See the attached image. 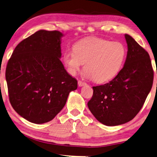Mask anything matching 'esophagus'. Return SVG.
<instances>
[{
	"label": "esophagus",
	"mask_w": 157,
	"mask_h": 157,
	"mask_svg": "<svg viewBox=\"0 0 157 157\" xmlns=\"http://www.w3.org/2000/svg\"><path fill=\"white\" fill-rule=\"evenodd\" d=\"M86 84V83H85V82H83V81H78V85L79 87H81V86H85Z\"/></svg>",
	"instance_id": "obj_1"
}]
</instances>
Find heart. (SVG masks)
<instances>
[{
  "instance_id": "obj_1",
  "label": "heart",
  "mask_w": 157,
  "mask_h": 157,
  "mask_svg": "<svg viewBox=\"0 0 157 157\" xmlns=\"http://www.w3.org/2000/svg\"><path fill=\"white\" fill-rule=\"evenodd\" d=\"M74 51L65 52L64 63L71 74H76L84 64L85 75L98 83L109 81L119 74L126 56L121 42L90 38L77 42Z\"/></svg>"
}]
</instances>
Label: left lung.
<instances>
[{
    "label": "left lung",
    "instance_id": "obj_1",
    "mask_svg": "<svg viewBox=\"0 0 157 157\" xmlns=\"http://www.w3.org/2000/svg\"><path fill=\"white\" fill-rule=\"evenodd\" d=\"M128 52L124 66L114 78L93 86L88 107L98 121L109 126L130 121L143 107L153 84L154 71L148 52L125 34Z\"/></svg>",
    "mask_w": 157,
    "mask_h": 157
}]
</instances>
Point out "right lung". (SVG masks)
<instances>
[{
    "label": "right lung",
    "instance_id": "add662e5",
    "mask_svg": "<svg viewBox=\"0 0 157 157\" xmlns=\"http://www.w3.org/2000/svg\"><path fill=\"white\" fill-rule=\"evenodd\" d=\"M62 36L58 31H36L17 45L7 64L10 102L33 124L53 119L77 88V80L59 59Z\"/></svg>",
    "mask_w": 157,
    "mask_h": 157
}]
</instances>
